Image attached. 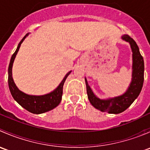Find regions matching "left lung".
I'll use <instances>...</instances> for the list:
<instances>
[{
  "label": "left lung",
  "mask_w": 150,
  "mask_h": 150,
  "mask_svg": "<svg viewBox=\"0 0 150 150\" xmlns=\"http://www.w3.org/2000/svg\"><path fill=\"white\" fill-rule=\"evenodd\" d=\"M121 38L129 43L132 51V75L131 81L126 91L120 96L104 99H100L94 94L88 83L87 79L85 78L88 98L90 103L97 110L110 114H119L128 108L139 95L144 83V63L139 48L134 39L128 35H123Z\"/></svg>",
  "instance_id": "8db88e82"
}]
</instances>
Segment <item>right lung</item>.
Instances as JSON below:
<instances>
[{"mask_svg": "<svg viewBox=\"0 0 150 150\" xmlns=\"http://www.w3.org/2000/svg\"><path fill=\"white\" fill-rule=\"evenodd\" d=\"M28 35L29 33H28L22 38V40L19 42L16 51L11 58L8 69V87H9V90L12 96L19 105H21L23 108H25L30 112L33 113V114H42V113L46 112L54 109L61 102L63 93V86H64L67 78L72 71H69V72L66 74V75L63 78L62 81H61L59 85L54 91H52L50 93H46V94L40 95V96L30 95L27 94V93H24L22 91L19 90L15 84L13 77H12V67H13V63L14 62L15 58H16V54L19 51L21 44L25 40V39L26 38Z\"/></svg>", "mask_w": 150, "mask_h": 150, "instance_id": "add662e5", "label": "right lung"}]
</instances>
